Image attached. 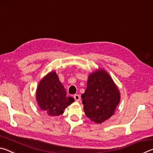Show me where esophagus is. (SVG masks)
<instances>
[{
    "instance_id": "1",
    "label": "esophagus",
    "mask_w": 153,
    "mask_h": 153,
    "mask_svg": "<svg viewBox=\"0 0 153 153\" xmlns=\"http://www.w3.org/2000/svg\"><path fill=\"white\" fill-rule=\"evenodd\" d=\"M74 98L75 100H76V101H77V102H78L80 100V96L78 95V94H74Z\"/></svg>"
}]
</instances>
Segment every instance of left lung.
Instances as JSON below:
<instances>
[{
	"label": "left lung",
	"instance_id": "1",
	"mask_svg": "<svg viewBox=\"0 0 153 153\" xmlns=\"http://www.w3.org/2000/svg\"><path fill=\"white\" fill-rule=\"evenodd\" d=\"M82 98L87 117L101 123L115 113L120 102V93L109 74L100 69L89 75Z\"/></svg>",
	"mask_w": 153,
	"mask_h": 153
}]
</instances>
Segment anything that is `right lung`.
Masks as SVG:
<instances>
[{
  "label": "right lung",
  "instance_id": "right-lung-1",
  "mask_svg": "<svg viewBox=\"0 0 153 153\" xmlns=\"http://www.w3.org/2000/svg\"><path fill=\"white\" fill-rule=\"evenodd\" d=\"M36 100L41 110L48 115L58 116L74 102L67 97L66 91L55 71H51L40 80L36 90Z\"/></svg>",
  "mask_w": 153,
  "mask_h": 153
}]
</instances>
